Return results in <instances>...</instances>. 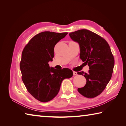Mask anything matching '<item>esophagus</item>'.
<instances>
[{"mask_svg": "<svg viewBox=\"0 0 126 126\" xmlns=\"http://www.w3.org/2000/svg\"><path fill=\"white\" fill-rule=\"evenodd\" d=\"M73 75L74 76H76V75H77V72H73Z\"/></svg>", "mask_w": 126, "mask_h": 126, "instance_id": "1", "label": "esophagus"}]
</instances>
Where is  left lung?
<instances>
[{
	"label": "left lung",
	"instance_id": "left-lung-1",
	"mask_svg": "<svg viewBox=\"0 0 126 126\" xmlns=\"http://www.w3.org/2000/svg\"><path fill=\"white\" fill-rule=\"evenodd\" d=\"M80 47V58L88 64V73L78 72L84 76L86 84L78 91L84 97L93 98L99 95L112 77L114 59L109 44L106 40L95 33L87 29L78 30L69 34Z\"/></svg>",
	"mask_w": 126,
	"mask_h": 126
}]
</instances>
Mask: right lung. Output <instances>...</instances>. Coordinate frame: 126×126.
Here are the masks:
<instances>
[{
    "instance_id": "obj_1",
    "label": "right lung",
    "mask_w": 126,
    "mask_h": 126,
    "mask_svg": "<svg viewBox=\"0 0 126 126\" xmlns=\"http://www.w3.org/2000/svg\"><path fill=\"white\" fill-rule=\"evenodd\" d=\"M67 34L41 32L23 49L20 62L22 80L28 92L40 102L53 99L58 94L63 80L73 76V71L69 68L55 69L48 64L53 61L55 44Z\"/></svg>"
}]
</instances>
